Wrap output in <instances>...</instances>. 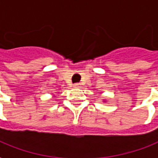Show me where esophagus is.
<instances>
[{
	"label": "esophagus",
	"mask_w": 158,
	"mask_h": 158,
	"mask_svg": "<svg viewBox=\"0 0 158 158\" xmlns=\"http://www.w3.org/2000/svg\"><path fill=\"white\" fill-rule=\"evenodd\" d=\"M73 86H74V88H79L80 87V84H74Z\"/></svg>",
	"instance_id": "34e87169"
}]
</instances>
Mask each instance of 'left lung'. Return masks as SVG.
<instances>
[{
	"mask_svg": "<svg viewBox=\"0 0 158 158\" xmlns=\"http://www.w3.org/2000/svg\"><path fill=\"white\" fill-rule=\"evenodd\" d=\"M104 101H105V100H104Z\"/></svg>",
	"mask_w": 158,
	"mask_h": 158,
	"instance_id": "obj_1",
	"label": "left lung"
}]
</instances>
